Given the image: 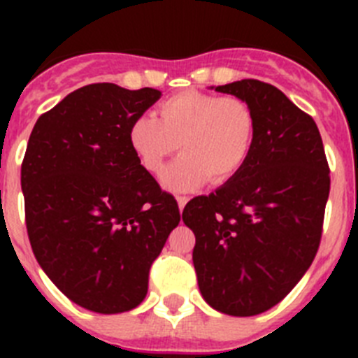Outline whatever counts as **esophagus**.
<instances>
[{
  "mask_svg": "<svg viewBox=\"0 0 358 358\" xmlns=\"http://www.w3.org/2000/svg\"><path fill=\"white\" fill-rule=\"evenodd\" d=\"M186 202H188V197L186 195H177V204H179V210L186 206Z\"/></svg>",
  "mask_w": 358,
  "mask_h": 358,
  "instance_id": "obj_1",
  "label": "esophagus"
}]
</instances>
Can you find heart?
<instances>
[{"label":"heart","instance_id":"heart-1","mask_svg":"<svg viewBox=\"0 0 358 358\" xmlns=\"http://www.w3.org/2000/svg\"><path fill=\"white\" fill-rule=\"evenodd\" d=\"M256 129L248 100L188 90L164 98L156 116H138L129 129V145L152 176H159L181 147L185 154L164 172L163 182L186 192L208 179L226 185L238 176L255 148Z\"/></svg>","mask_w":358,"mask_h":358}]
</instances>
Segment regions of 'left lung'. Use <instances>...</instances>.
<instances>
[{
  "instance_id": "left-lung-1",
  "label": "left lung",
  "mask_w": 358,
  "mask_h": 358,
  "mask_svg": "<svg viewBox=\"0 0 358 358\" xmlns=\"http://www.w3.org/2000/svg\"><path fill=\"white\" fill-rule=\"evenodd\" d=\"M251 103L256 141L248 164L182 220L194 231L202 297L227 315L262 314L283 299L317 255L330 169L314 118L278 87L245 78L218 85Z\"/></svg>"
}]
</instances>
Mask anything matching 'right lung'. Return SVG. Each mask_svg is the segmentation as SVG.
I'll list each match as a JSON object with an SVG mask.
<instances>
[{
	"label": "right lung",
	"instance_id": "right-lung-1",
	"mask_svg": "<svg viewBox=\"0 0 358 358\" xmlns=\"http://www.w3.org/2000/svg\"><path fill=\"white\" fill-rule=\"evenodd\" d=\"M161 91L84 85L34 125L21 164L24 222L43 271L73 303L118 314L147 296L148 273L181 220L129 145Z\"/></svg>",
	"mask_w": 358,
	"mask_h": 358
}]
</instances>
